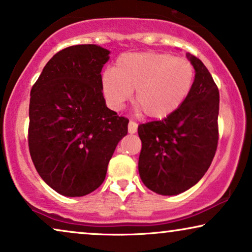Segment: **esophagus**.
<instances>
[{
	"instance_id": "esophagus-1",
	"label": "esophagus",
	"mask_w": 252,
	"mask_h": 252,
	"mask_svg": "<svg viewBox=\"0 0 252 252\" xmlns=\"http://www.w3.org/2000/svg\"><path fill=\"white\" fill-rule=\"evenodd\" d=\"M136 130H137V124L135 122H133V120H130L128 123V133L134 134L136 133Z\"/></svg>"
}]
</instances>
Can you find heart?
Segmentation results:
<instances>
[{
  "instance_id": "heart-1",
  "label": "heart",
  "mask_w": 252,
  "mask_h": 252,
  "mask_svg": "<svg viewBox=\"0 0 252 252\" xmlns=\"http://www.w3.org/2000/svg\"><path fill=\"white\" fill-rule=\"evenodd\" d=\"M195 67L187 58L170 54L128 53L102 74V92L109 105L120 109L135 91L134 105L151 119L177 111L190 94Z\"/></svg>"
}]
</instances>
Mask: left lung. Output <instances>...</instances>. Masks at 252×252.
I'll use <instances>...</instances> for the list:
<instances>
[{
	"label": "left lung",
	"mask_w": 252,
	"mask_h": 252,
	"mask_svg": "<svg viewBox=\"0 0 252 252\" xmlns=\"http://www.w3.org/2000/svg\"><path fill=\"white\" fill-rule=\"evenodd\" d=\"M195 67L191 92L177 111L142 124L140 178L159 195H178L195 186L212 163L218 146L219 91L208 68L187 54Z\"/></svg>",
	"instance_id": "left-lung-1"
}]
</instances>
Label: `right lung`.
<instances>
[{
    "mask_svg": "<svg viewBox=\"0 0 252 252\" xmlns=\"http://www.w3.org/2000/svg\"><path fill=\"white\" fill-rule=\"evenodd\" d=\"M110 51L78 44L51 57L31 89L29 148L37 173L58 194L80 197L104 181L128 119L105 104L102 67Z\"/></svg>",
    "mask_w": 252,
    "mask_h": 252,
    "instance_id": "add662e5",
    "label": "right lung"
}]
</instances>
